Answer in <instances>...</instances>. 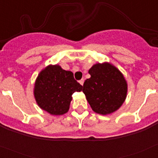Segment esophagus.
I'll use <instances>...</instances> for the list:
<instances>
[{
	"label": "esophagus",
	"mask_w": 158,
	"mask_h": 158,
	"mask_svg": "<svg viewBox=\"0 0 158 158\" xmlns=\"http://www.w3.org/2000/svg\"><path fill=\"white\" fill-rule=\"evenodd\" d=\"M84 81H84V79H81V80H80V81H79V83H80L81 85H83Z\"/></svg>",
	"instance_id": "esophagus-1"
}]
</instances>
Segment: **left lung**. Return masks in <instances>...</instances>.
<instances>
[{
  "mask_svg": "<svg viewBox=\"0 0 158 158\" xmlns=\"http://www.w3.org/2000/svg\"><path fill=\"white\" fill-rule=\"evenodd\" d=\"M89 73L91 77L85 80L82 91L92 109L102 115L118 109L127 93V81L120 71L105 62L94 65Z\"/></svg>",
  "mask_w": 158,
  "mask_h": 158,
  "instance_id": "8db88e82",
  "label": "left lung"
}]
</instances>
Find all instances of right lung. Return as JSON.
Segmentation results:
<instances>
[{
	"label": "right lung",
	"instance_id": "obj_1",
	"mask_svg": "<svg viewBox=\"0 0 158 158\" xmlns=\"http://www.w3.org/2000/svg\"><path fill=\"white\" fill-rule=\"evenodd\" d=\"M82 90V85L71 71L58 65L42 70L35 84L34 95L38 105L51 115H63L69 111L72 95Z\"/></svg>",
	"mask_w": 158,
	"mask_h": 158
}]
</instances>
